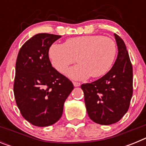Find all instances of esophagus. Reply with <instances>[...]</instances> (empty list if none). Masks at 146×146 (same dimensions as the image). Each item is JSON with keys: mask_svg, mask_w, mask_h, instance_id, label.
<instances>
[{"mask_svg": "<svg viewBox=\"0 0 146 146\" xmlns=\"http://www.w3.org/2000/svg\"><path fill=\"white\" fill-rule=\"evenodd\" d=\"M73 85H74V87H79L80 86V83L78 82H73Z\"/></svg>", "mask_w": 146, "mask_h": 146, "instance_id": "1", "label": "esophagus"}]
</instances>
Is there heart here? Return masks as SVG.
Here are the masks:
<instances>
[{
    "mask_svg": "<svg viewBox=\"0 0 146 146\" xmlns=\"http://www.w3.org/2000/svg\"><path fill=\"white\" fill-rule=\"evenodd\" d=\"M117 54L115 42L101 35L73 37L64 44H52L48 50L51 64L56 70L64 73L69 65L79 62L66 72L73 80H82L90 76L104 75L111 69Z\"/></svg>",
    "mask_w": 146,
    "mask_h": 146,
    "instance_id": "heart-1",
    "label": "heart"
}]
</instances>
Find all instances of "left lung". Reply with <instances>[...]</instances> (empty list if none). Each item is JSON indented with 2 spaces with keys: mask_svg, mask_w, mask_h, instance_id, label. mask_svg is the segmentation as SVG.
Instances as JSON below:
<instances>
[{
  "mask_svg": "<svg viewBox=\"0 0 146 146\" xmlns=\"http://www.w3.org/2000/svg\"><path fill=\"white\" fill-rule=\"evenodd\" d=\"M118 56L112 69L100 79L81 86L89 118L102 125L116 123L128 111L133 93V73L123 39L114 33Z\"/></svg>",
  "mask_w": 146,
  "mask_h": 146,
  "instance_id": "obj_1",
  "label": "left lung"
}]
</instances>
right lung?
<instances>
[{
    "label": "right lung",
    "instance_id": "right-lung-1",
    "mask_svg": "<svg viewBox=\"0 0 146 146\" xmlns=\"http://www.w3.org/2000/svg\"><path fill=\"white\" fill-rule=\"evenodd\" d=\"M61 36L38 33L20 48L15 66L14 94L23 118L36 126H48L60 118L72 82L52 66L50 47Z\"/></svg>",
    "mask_w": 146,
    "mask_h": 146
}]
</instances>
